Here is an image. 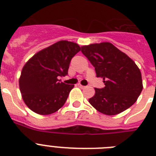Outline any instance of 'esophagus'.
<instances>
[{"label": "esophagus", "mask_w": 156, "mask_h": 156, "mask_svg": "<svg viewBox=\"0 0 156 156\" xmlns=\"http://www.w3.org/2000/svg\"><path fill=\"white\" fill-rule=\"evenodd\" d=\"M77 86L79 87H80V88H84L85 87V86H83L82 84H80V83H77Z\"/></svg>", "instance_id": "esophagus-1"}]
</instances>
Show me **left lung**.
I'll use <instances>...</instances> for the list:
<instances>
[{"mask_svg": "<svg viewBox=\"0 0 156 156\" xmlns=\"http://www.w3.org/2000/svg\"><path fill=\"white\" fill-rule=\"evenodd\" d=\"M81 51L105 85L101 89L94 88V95L89 99L95 109L114 115L136 102L143 89L142 79L140 69L129 56L109 42L84 45Z\"/></svg>", "mask_w": 156, "mask_h": 156, "instance_id": "1", "label": "left lung"}]
</instances>
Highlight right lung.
Wrapping results in <instances>:
<instances>
[{"instance_id":"add662e5","label":"right lung","mask_w":156,"mask_h":156,"mask_svg":"<svg viewBox=\"0 0 156 156\" xmlns=\"http://www.w3.org/2000/svg\"><path fill=\"white\" fill-rule=\"evenodd\" d=\"M80 51L74 42L60 41L29 59L19 77V89L27 107L40 115L57 112L66 103L74 85L58 79L68 74L72 58Z\"/></svg>"}]
</instances>
